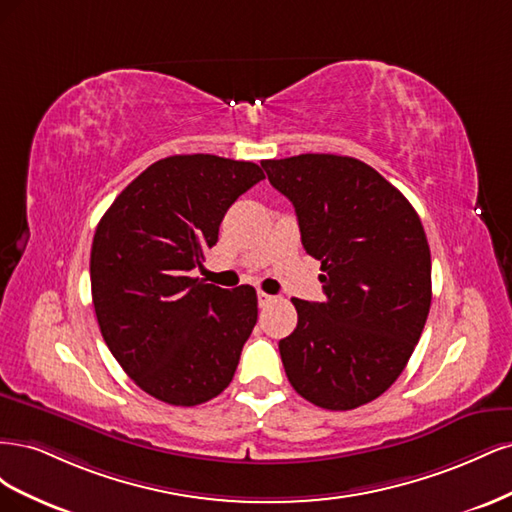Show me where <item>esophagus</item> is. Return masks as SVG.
<instances>
[{"mask_svg": "<svg viewBox=\"0 0 512 512\" xmlns=\"http://www.w3.org/2000/svg\"><path fill=\"white\" fill-rule=\"evenodd\" d=\"M273 301V297H271V294H267V292H258V305L260 307H265V305H269Z\"/></svg>", "mask_w": 512, "mask_h": 512, "instance_id": "34e87169", "label": "esophagus"}]
</instances>
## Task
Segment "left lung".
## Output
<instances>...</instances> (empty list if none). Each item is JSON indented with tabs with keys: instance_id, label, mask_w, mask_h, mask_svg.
Masks as SVG:
<instances>
[{
	"instance_id": "obj_1",
	"label": "left lung",
	"mask_w": 512,
	"mask_h": 512,
	"mask_svg": "<svg viewBox=\"0 0 512 512\" xmlns=\"http://www.w3.org/2000/svg\"><path fill=\"white\" fill-rule=\"evenodd\" d=\"M297 211L301 243L320 260L324 301L292 299L299 322L280 342L286 376L324 410H354L404 371L431 305L421 218L365 162L333 153L262 160Z\"/></svg>"
}]
</instances>
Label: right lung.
Listing matches in <instances>:
<instances>
[{
	"instance_id": "1",
	"label": "right lung",
	"mask_w": 512,
	"mask_h": 512,
	"mask_svg": "<svg viewBox=\"0 0 512 512\" xmlns=\"http://www.w3.org/2000/svg\"><path fill=\"white\" fill-rule=\"evenodd\" d=\"M260 179L254 162L170 156L143 170L96 228L89 275L102 337L164 404H205L235 376L258 318L256 290H224L192 271L218 243L228 207Z\"/></svg>"
}]
</instances>
